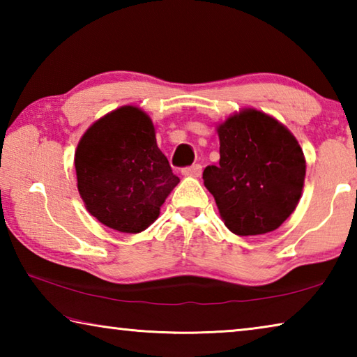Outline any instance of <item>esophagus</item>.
<instances>
[{
	"instance_id": "obj_1",
	"label": "esophagus",
	"mask_w": 357,
	"mask_h": 357,
	"mask_svg": "<svg viewBox=\"0 0 357 357\" xmlns=\"http://www.w3.org/2000/svg\"><path fill=\"white\" fill-rule=\"evenodd\" d=\"M202 165L200 164H193L190 167H185L183 170V174H185V176H193V178H198L202 174Z\"/></svg>"
}]
</instances>
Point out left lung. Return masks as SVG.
I'll use <instances>...</instances> for the list:
<instances>
[{"label":"left lung","instance_id":"obj_1","mask_svg":"<svg viewBox=\"0 0 357 357\" xmlns=\"http://www.w3.org/2000/svg\"><path fill=\"white\" fill-rule=\"evenodd\" d=\"M220 160L203 172L229 231L255 236L279 228L299 203L305 159L285 126L245 108L217 128Z\"/></svg>","mask_w":357,"mask_h":357}]
</instances>
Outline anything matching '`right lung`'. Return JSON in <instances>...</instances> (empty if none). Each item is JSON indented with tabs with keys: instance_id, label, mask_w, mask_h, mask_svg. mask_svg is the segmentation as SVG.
Returning <instances> with one entry per match:
<instances>
[{
	"instance_id": "1",
	"label": "right lung",
	"mask_w": 357,
	"mask_h": 357,
	"mask_svg": "<svg viewBox=\"0 0 357 357\" xmlns=\"http://www.w3.org/2000/svg\"><path fill=\"white\" fill-rule=\"evenodd\" d=\"M75 172L89 214L121 233L146 229L179 183L157 146L153 121L132 105L116 108L84 132Z\"/></svg>"
}]
</instances>
